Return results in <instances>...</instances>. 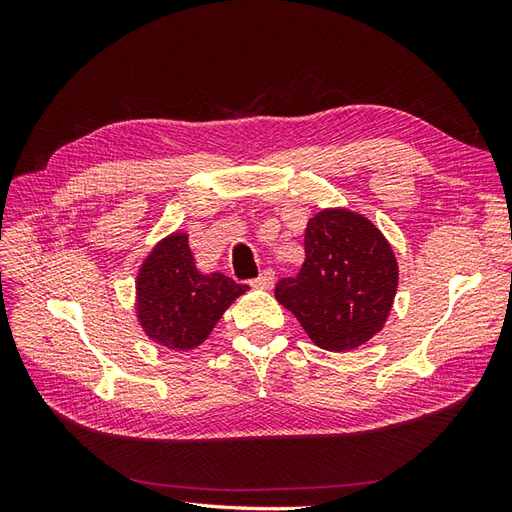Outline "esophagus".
<instances>
[{
    "label": "esophagus",
    "instance_id": "34e87169",
    "mask_svg": "<svg viewBox=\"0 0 512 512\" xmlns=\"http://www.w3.org/2000/svg\"><path fill=\"white\" fill-rule=\"evenodd\" d=\"M273 284H275V273L271 271V269H265L262 271L256 280L252 282V286H256V288H262V290H271L273 288Z\"/></svg>",
    "mask_w": 512,
    "mask_h": 512
}]
</instances>
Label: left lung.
<instances>
[{
	"mask_svg": "<svg viewBox=\"0 0 512 512\" xmlns=\"http://www.w3.org/2000/svg\"><path fill=\"white\" fill-rule=\"evenodd\" d=\"M399 269L391 243L363 215L322 209L305 228V262L275 286V299L297 316L312 342L348 352L382 331Z\"/></svg>",
	"mask_w": 512,
	"mask_h": 512,
	"instance_id": "8db88e82",
	"label": "left lung"
}]
</instances>
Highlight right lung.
Returning <instances> with one entry per match:
<instances>
[{"mask_svg":"<svg viewBox=\"0 0 512 512\" xmlns=\"http://www.w3.org/2000/svg\"><path fill=\"white\" fill-rule=\"evenodd\" d=\"M245 290V284L222 273H200L188 235L173 232L153 247L138 269L136 316L153 342L185 352L205 342Z\"/></svg>","mask_w":512,"mask_h":512,"instance_id":"right-lung-1","label":"right lung"}]
</instances>
